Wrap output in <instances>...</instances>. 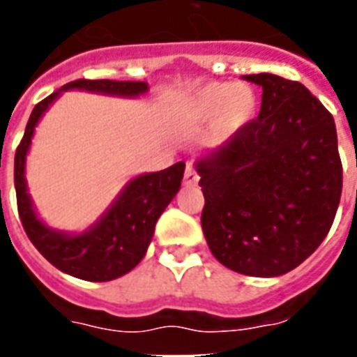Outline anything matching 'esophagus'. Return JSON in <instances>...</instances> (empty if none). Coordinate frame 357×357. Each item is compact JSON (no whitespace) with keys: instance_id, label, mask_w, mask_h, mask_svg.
Segmentation results:
<instances>
[{"instance_id":"esophagus-1","label":"esophagus","mask_w":357,"mask_h":357,"mask_svg":"<svg viewBox=\"0 0 357 357\" xmlns=\"http://www.w3.org/2000/svg\"><path fill=\"white\" fill-rule=\"evenodd\" d=\"M198 179H200V176L196 174L195 168H192V167L185 168L183 185H187V187H195V185H198Z\"/></svg>"}]
</instances>
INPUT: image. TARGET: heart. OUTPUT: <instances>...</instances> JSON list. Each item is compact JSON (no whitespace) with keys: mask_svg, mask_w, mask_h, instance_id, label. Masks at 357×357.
<instances>
[{"mask_svg":"<svg viewBox=\"0 0 357 357\" xmlns=\"http://www.w3.org/2000/svg\"><path fill=\"white\" fill-rule=\"evenodd\" d=\"M257 111V94L250 85L231 81H211L189 98V114L195 120L213 119V129L229 137L248 126Z\"/></svg>","mask_w":357,"mask_h":357,"instance_id":"obj_1","label":"heart"}]
</instances>
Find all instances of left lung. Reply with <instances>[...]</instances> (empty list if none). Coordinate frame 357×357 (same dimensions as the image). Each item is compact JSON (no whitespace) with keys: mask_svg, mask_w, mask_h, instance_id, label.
I'll use <instances>...</instances> for the list:
<instances>
[{"mask_svg":"<svg viewBox=\"0 0 357 357\" xmlns=\"http://www.w3.org/2000/svg\"><path fill=\"white\" fill-rule=\"evenodd\" d=\"M243 79L263 89L257 119L196 161L211 254L246 276L293 271L324 241L337 213L343 167L328 109L298 81Z\"/></svg>","mask_w":357,"mask_h":357,"instance_id":"left-lung-1","label":"left lung"}]
</instances>
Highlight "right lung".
<instances>
[{
  "instance_id": "obj_1",
  "label": "right lung",
  "mask_w": 357,
  "mask_h": 357,
  "mask_svg": "<svg viewBox=\"0 0 357 357\" xmlns=\"http://www.w3.org/2000/svg\"><path fill=\"white\" fill-rule=\"evenodd\" d=\"M79 89L109 96L137 98L148 92L144 81L113 79H75L66 83L46 100L36 103L29 122L25 126L24 139L14 155V189L22 226L35 248L59 271L86 282H111L128 274L144 257L148 244L155 231L157 218L181 187L185 162L137 176L129 181L113 202V206L98 218L96 224L83 234H64L47 228L36 215L25 183V157L31 139L42 114L64 91Z\"/></svg>"
}]
</instances>
